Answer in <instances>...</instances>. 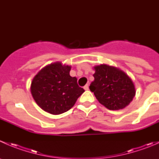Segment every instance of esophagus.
<instances>
[{"instance_id": "esophagus-1", "label": "esophagus", "mask_w": 159, "mask_h": 159, "mask_svg": "<svg viewBox=\"0 0 159 159\" xmlns=\"http://www.w3.org/2000/svg\"><path fill=\"white\" fill-rule=\"evenodd\" d=\"M84 89L86 90V91H87V90H89V84H86V85H84Z\"/></svg>"}]
</instances>
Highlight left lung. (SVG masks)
<instances>
[{"label": "left lung", "mask_w": 159, "mask_h": 159, "mask_svg": "<svg viewBox=\"0 0 159 159\" xmlns=\"http://www.w3.org/2000/svg\"><path fill=\"white\" fill-rule=\"evenodd\" d=\"M94 80L89 89L99 102L110 110L125 108L135 95L131 78L118 68L107 65L94 67Z\"/></svg>", "instance_id": "1"}]
</instances>
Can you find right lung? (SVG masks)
<instances>
[{"instance_id":"1","label":"right lung","mask_w":159,"mask_h":159,"mask_svg":"<svg viewBox=\"0 0 159 159\" xmlns=\"http://www.w3.org/2000/svg\"><path fill=\"white\" fill-rule=\"evenodd\" d=\"M70 66L56 62L41 69L34 78L30 92L43 110L52 115L68 111L84 93L77 78L70 76Z\"/></svg>"}]
</instances>
